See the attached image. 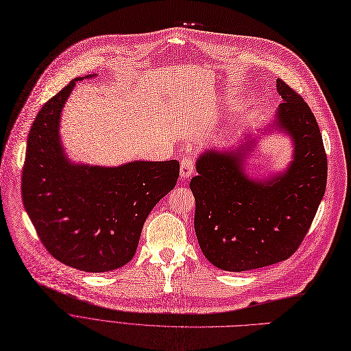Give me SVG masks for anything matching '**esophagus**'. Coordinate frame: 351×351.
I'll use <instances>...</instances> for the list:
<instances>
[{
  "instance_id": "esophagus-1",
  "label": "esophagus",
  "mask_w": 351,
  "mask_h": 351,
  "mask_svg": "<svg viewBox=\"0 0 351 351\" xmlns=\"http://www.w3.org/2000/svg\"><path fill=\"white\" fill-rule=\"evenodd\" d=\"M194 171V161L191 158H182L180 165V174L182 178H189Z\"/></svg>"
}]
</instances>
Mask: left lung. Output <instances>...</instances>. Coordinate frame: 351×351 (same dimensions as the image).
I'll use <instances>...</instances> for the list:
<instances>
[{
  "mask_svg": "<svg viewBox=\"0 0 351 351\" xmlns=\"http://www.w3.org/2000/svg\"><path fill=\"white\" fill-rule=\"evenodd\" d=\"M273 128L294 143L285 173L267 180L243 169L248 143L236 152L207 149L198 157L194 228L206 258L226 271H247L287 260L304 240L327 182V156L319 124L307 103L285 81Z\"/></svg>",
  "mask_w": 351,
  "mask_h": 351,
  "instance_id": "obj_1",
  "label": "left lung"
}]
</instances>
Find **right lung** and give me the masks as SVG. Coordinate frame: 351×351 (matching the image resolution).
<instances>
[{"label": "right lung", "mask_w": 351, "mask_h": 351, "mask_svg": "<svg viewBox=\"0 0 351 351\" xmlns=\"http://www.w3.org/2000/svg\"><path fill=\"white\" fill-rule=\"evenodd\" d=\"M80 80L74 78L49 98L32 123L21 193L49 254L73 269L104 273L134 257L144 221L174 189L180 162L132 161L119 167L71 162L61 145L60 117Z\"/></svg>", "instance_id": "add662e5"}]
</instances>
